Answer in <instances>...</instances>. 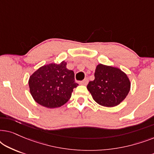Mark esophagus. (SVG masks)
<instances>
[{"label": "esophagus", "instance_id": "1", "mask_svg": "<svg viewBox=\"0 0 154 154\" xmlns=\"http://www.w3.org/2000/svg\"><path fill=\"white\" fill-rule=\"evenodd\" d=\"M88 83V79H85V80H83V81L80 82V84H81V85H86Z\"/></svg>", "mask_w": 154, "mask_h": 154}]
</instances>
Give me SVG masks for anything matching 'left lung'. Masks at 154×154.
I'll list each match as a JSON object with an SVG mask.
<instances>
[{
    "label": "left lung",
    "instance_id": "left-lung-1",
    "mask_svg": "<svg viewBox=\"0 0 154 154\" xmlns=\"http://www.w3.org/2000/svg\"><path fill=\"white\" fill-rule=\"evenodd\" d=\"M87 88L97 104L113 107L123 102L129 93L130 81L120 69L100 64L96 67L94 80L89 82Z\"/></svg>",
    "mask_w": 154,
    "mask_h": 154
}]
</instances>
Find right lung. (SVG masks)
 <instances>
[{"label":"right lung","mask_w":154,"mask_h":154,"mask_svg":"<svg viewBox=\"0 0 154 154\" xmlns=\"http://www.w3.org/2000/svg\"><path fill=\"white\" fill-rule=\"evenodd\" d=\"M29 90L33 100L47 108L62 106L71 97L75 82L74 73L66 69V62L44 65L35 71L29 80Z\"/></svg>","instance_id":"1"}]
</instances>
